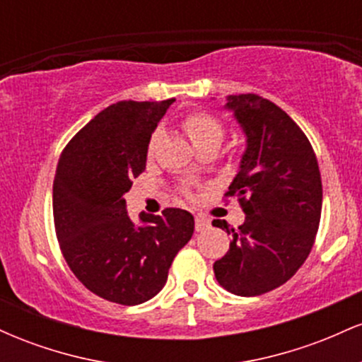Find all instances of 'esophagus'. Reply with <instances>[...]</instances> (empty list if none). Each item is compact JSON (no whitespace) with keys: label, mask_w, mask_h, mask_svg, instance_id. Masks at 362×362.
<instances>
[{"label":"esophagus","mask_w":362,"mask_h":362,"mask_svg":"<svg viewBox=\"0 0 362 362\" xmlns=\"http://www.w3.org/2000/svg\"><path fill=\"white\" fill-rule=\"evenodd\" d=\"M211 226V219L204 214H195V231H204Z\"/></svg>","instance_id":"esophagus-1"}]
</instances>
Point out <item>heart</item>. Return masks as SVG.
Returning a JSON list of instances; mask_svg holds the SVG:
<instances>
[{
    "mask_svg": "<svg viewBox=\"0 0 362 362\" xmlns=\"http://www.w3.org/2000/svg\"><path fill=\"white\" fill-rule=\"evenodd\" d=\"M182 127L189 136V139L192 141L194 148L202 146V144H216L219 146L224 129L223 124L219 122L214 115L206 114V112H192V114H187L184 120H182ZM158 141V131L151 134V138L148 141V156L153 155Z\"/></svg>",
    "mask_w": 362,
    "mask_h": 362,
    "instance_id": "heart-1",
    "label": "heart"
}]
</instances>
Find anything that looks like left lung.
Segmentation results:
<instances>
[{
	"instance_id": "8db88e82",
	"label": "left lung",
	"mask_w": 362,
	"mask_h": 362,
	"mask_svg": "<svg viewBox=\"0 0 362 362\" xmlns=\"http://www.w3.org/2000/svg\"><path fill=\"white\" fill-rule=\"evenodd\" d=\"M247 148L226 195L243 207L245 221L230 228V250L214 262L219 284L236 296L279 288L310 255L322 214V177L308 138L276 103L253 93L230 95Z\"/></svg>"
}]
</instances>
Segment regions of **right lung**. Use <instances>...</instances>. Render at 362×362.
Returning <instances> with one entry per match:
<instances>
[{"label":"right lung","mask_w":362,"mask_h":362,"mask_svg":"<svg viewBox=\"0 0 362 362\" xmlns=\"http://www.w3.org/2000/svg\"><path fill=\"white\" fill-rule=\"evenodd\" d=\"M173 102L114 103L61 153L52 187L61 252L78 281L107 301L132 306L156 296L178 250L192 238L189 211L141 213L134 224L124 199L146 168L148 141Z\"/></svg>","instance_id":"obj_1"}]
</instances>
